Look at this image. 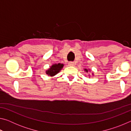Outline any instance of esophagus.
Wrapping results in <instances>:
<instances>
[{"instance_id":"34e87169","label":"esophagus","mask_w":131,"mask_h":131,"mask_svg":"<svg viewBox=\"0 0 131 131\" xmlns=\"http://www.w3.org/2000/svg\"><path fill=\"white\" fill-rule=\"evenodd\" d=\"M68 65H69V66H74V62H70L68 63Z\"/></svg>"}]
</instances>
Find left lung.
Wrapping results in <instances>:
<instances>
[{
    "instance_id": "left-lung-1",
    "label": "left lung",
    "mask_w": 131,
    "mask_h": 131,
    "mask_svg": "<svg viewBox=\"0 0 131 131\" xmlns=\"http://www.w3.org/2000/svg\"><path fill=\"white\" fill-rule=\"evenodd\" d=\"M84 70H85L86 72H88V70H87V69H84Z\"/></svg>"
}]
</instances>
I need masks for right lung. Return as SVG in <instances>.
<instances>
[{
	"label": "right lung",
	"instance_id": "obj_1",
	"mask_svg": "<svg viewBox=\"0 0 131 131\" xmlns=\"http://www.w3.org/2000/svg\"><path fill=\"white\" fill-rule=\"evenodd\" d=\"M63 65L62 63H58L54 64V65L51 66L50 68L48 70L46 71V74L50 75V76H55L63 68Z\"/></svg>",
	"mask_w": 131,
	"mask_h": 131
}]
</instances>
